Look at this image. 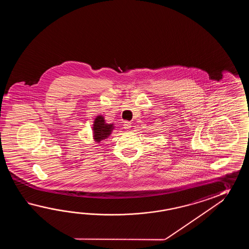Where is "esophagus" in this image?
I'll list each match as a JSON object with an SVG mask.
<instances>
[{
    "label": "esophagus",
    "instance_id": "34e87169",
    "mask_svg": "<svg viewBox=\"0 0 249 249\" xmlns=\"http://www.w3.org/2000/svg\"><path fill=\"white\" fill-rule=\"evenodd\" d=\"M132 127V124H131V123L128 122V121H125V122L124 123V129H126V130H129L130 128Z\"/></svg>",
    "mask_w": 249,
    "mask_h": 249
}]
</instances>
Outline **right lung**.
Here are the masks:
<instances>
[{
  "label": "right lung",
  "mask_w": 249,
  "mask_h": 249,
  "mask_svg": "<svg viewBox=\"0 0 249 249\" xmlns=\"http://www.w3.org/2000/svg\"><path fill=\"white\" fill-rule=\"evenodd\" d=\"M113 124H106L104 117L98 116L96 117L93 124V137L95 142L99 143L104 139H107L111 134L113 130Z\"/></svg>",
  "instance_id": "1"
}]
</instances>
